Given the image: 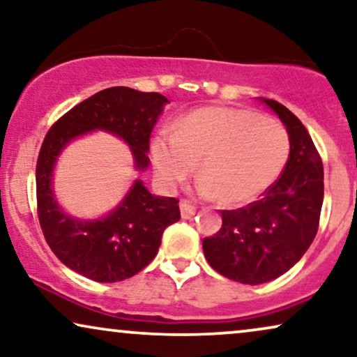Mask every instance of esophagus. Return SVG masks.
<instances>
[{
	"instance_id": "1",
	"label": "esophagus",
	"mask_w": 357,
	"mask_h": 357,
	"mask_svg": "<svg viewBox=\"0 0 357 357\" xmlns=\"http://www.w3.org/2000/svg\"><path fill=\"white\" fill-rule=\"evenodd\" d=\"M180 213H182L183 219H190V218L195 216V213H197V208H195L190 202H187V199H182V202H180Z\"/></svg>"
}]
</instances>
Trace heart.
<instances>
[{
	"label": "heart",
	"mask_w": 357,
	"mask_h": 357,
	"mask_svg": "<svg viewBox=\"0 0 357 357\" xmlns=\"http://www.w3.org/2000/svg\"><path fill=\"white\" fill-rule=\"evenodd\" d=\"M159 182L177 187L193 172L203 175L202 188L216 192L227 204L261 195L275 182L289 154L286 130L270 116L229 107H204L162 131L151 146Z\"/></svg>",
	"instance_id": "heart-1"
}]
</instances>
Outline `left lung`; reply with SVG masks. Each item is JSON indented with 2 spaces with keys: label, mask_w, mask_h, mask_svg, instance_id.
<instances>
[{
  "label": "left lung",
  "mask_w": 357,
  "mask_h": 357,
  "mask_svg": "<svg viewBox=\"0 0 357 357\" xmlns=\"http://www.w3.org/2000/svg\"><path fill=\"white\" fill-rule=\"evenodd\" d=\"M265 104L289 133L286 167L260 199L222 209L221 229L203 238L209 265L242 284H261L294 266L317 236L324 203V164L309 131L280 102Z\"/></svg>",
  "instance_id": "1"
}]
</instances>
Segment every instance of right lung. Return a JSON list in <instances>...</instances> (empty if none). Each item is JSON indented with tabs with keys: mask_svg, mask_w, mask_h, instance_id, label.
I'll use <instances>...</instances> for the list:
<instances>
[{
	"mask_svg": "<svg viewBox=\"0 0 357 357\" xmlns=\"http://www.w3.org/2000/svg\"><path fill=\"white\" fill-rule=\"evenodd\" d=\"M165 102L159 92L109 87L60 116L43 139L36 169L37 216L52 252L73 271L99 282H116L148 266L162 234L180 219L178 199L151 195L136 180L109 216L81 221L63 213L53 198L52 170L56 155L76 136L92 130L110 131L133 151L136 167L149 164V138Z\"/></svg>",
	"mask_w": 357,
	"mask_h": 357,
	"instance_id": "1",
	"label": "right lung"
}]
</instances>
